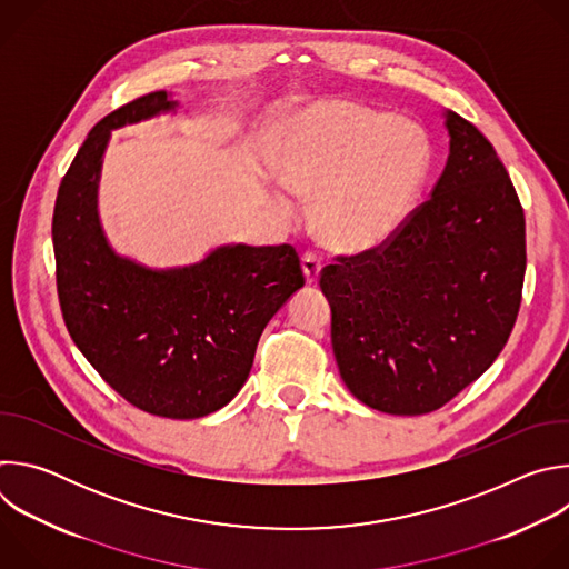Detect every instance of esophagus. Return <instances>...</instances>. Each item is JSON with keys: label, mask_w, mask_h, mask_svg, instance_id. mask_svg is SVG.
<instances>
[{"label": "esophagus", "mask_w": 569, "mask_h": 569, "mask_svg": "<svg viewBox=\"0 0 569 569\" xmlns=\"http://www.w3.org/2000/svg\"><path fill=\"white\" fill-rule=\"evenodd\" d=\"M301 270H303L306 283L312 286V283H317V279H319L321 263H319V259H317L315 254H303V257H301Z\"/></svg>", "instance_id": "obj_1"}]
</instances>
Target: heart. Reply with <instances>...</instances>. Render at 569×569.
Wrapping results in <instances>:
<instances>
[{
	"mask_svg": "<svg viewBox=\"0 0 569 569\" xmlns=\"http://www.w3.org/2000/svg\"><path fill=\"white\" fill-rule=\"evenodd\" d=\"M423 137L400 119L347 101H317L299 110L277 150L281 187L310 200V227L333 252L382 248L410 220L428 180ZM279 216L292 204L272 198Z\"/></svg>",
	"mask_w": 569,
	"mask_h": 569,
	"instance_id": "b5f03b06",
	"label": "heart"
}]
</instances>
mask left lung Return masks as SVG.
I'll use <instances>...</instances> for the list:
<instances>
[{
	"instance_id": "1",
	"label": "left lung",
	"mask_w": 569,
	"mask_h": 569,
	"mask_svg": "<svg viewBox=\"0 0 569 569\" xmlns=\"http://www.w3.org/2000/svg\"><path fill=\"white\" fill-rule=\"evenodd\" d=\"M446 169L380 252L323 268L349 391L385 415L439 410L489 369L520 310L525 213L496 148L443 110Z\"/></svg>"
}]
</instances>
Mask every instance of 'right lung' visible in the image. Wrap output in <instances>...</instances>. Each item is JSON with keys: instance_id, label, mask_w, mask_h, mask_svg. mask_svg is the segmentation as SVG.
Instances as JSON below:
<instances>
[{"instance_id": "1", "label": "right lung", "mask_w": 569, "mask_h": 569, "mask_svg": "<svg viewBox=\"0 0 569 569\" xmlns=\"http://www.w3.org/2000/svg\"><path fill=\"white\" fill-rule=\"evenodd\" d=\"M169 92L101 119L76 152L53 209L58 299L67 331L101 378L134 408L200 419L246 385L259 338L303 286L290 246L227 242L178 268L119 254L99 216L103 157L114 130L176 114Z\"/></svg>"}]
</instances>
